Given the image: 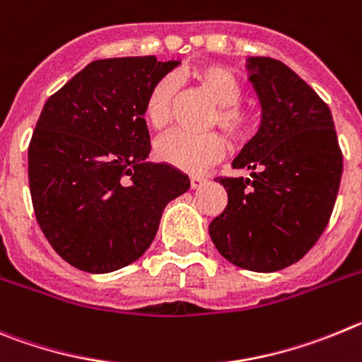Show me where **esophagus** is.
<instances>
[{
	"mask_svg": "<svg viewBox=\"0 0 362 362\" xmlns=\"http://www.w3.org/2000/svg\"><path fill=\"white\" fill-rule=\"evenodd\" d=\"M189 182H191V189H200L202 185L205 184V178H202V177H191L189 178Z\"/></svg>",
	"mask_w": 362,
	"mask_h": 362,
	"instance_id": "esophagus-1",
	"label": "esophagus"
}]
</instances>
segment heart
<instances>
[{"label": "heart", "mask_w": 362, "mask_h": 362, "mask_svg": "<svg viewBox=\"0 0 362 362\" xmlns=\"http://www.w3.org/2000/svg\"><path fill=\"white\" fill-rule=\"evenodd\" d=\"M193 81L216 108L211 113L209 126L221 129L234 142H245L256 132V113L240 100L242 84L227 68L218 64H198L184 74ZM175 83L162 77L149 88L144 99V119L153 129H164L173 117ZM226 151V141L216 132H173L162 136L155 146L158 160L185 173H200L218 160Z\"/></svg>", "instance_id": "heart-1"}]
</instances>
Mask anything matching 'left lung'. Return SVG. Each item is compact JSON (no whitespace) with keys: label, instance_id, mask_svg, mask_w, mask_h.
Segmentation results:
<instances>
[{"label":"left lung","instance_id":"obj_1","mask_svg":"<svg viewBox=\"0 0 362 362\" xmlns=\"http://www.w3.org/2000/svg\"><path fill=\"white\" fill-rule=\"evenodd\" d=\"M262 126L234 158L250 178L218 177L227 207L209 226L218 252L242 269L274 272L299 259L328 226L343 175L330 108L272 57L249 59Z\"/></svg>","mask_w":362,"mask_h":362}]
</instances>
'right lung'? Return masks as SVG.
I'll list each match as a JSON object with an SVG mask.
<instances>
[{
    "instance_id": "obj_1",
    "label": "right lung",
    "mask_w": 362,
    "mask_h": 362,
    "mask_svg": "<svg viewBox=\"0 0 362 362\" xmlns=\"http://www.w3.org/2000/svg\"><path fill=\"white\" fill-rule=\"evenodd\" d=\"M178 61L153 55L99 59L48 97L28 144L35 220L76 269L104 274L148 250L168 202L189 178L146 162L149 88Z\"/></svg>"
}]
</instances>
